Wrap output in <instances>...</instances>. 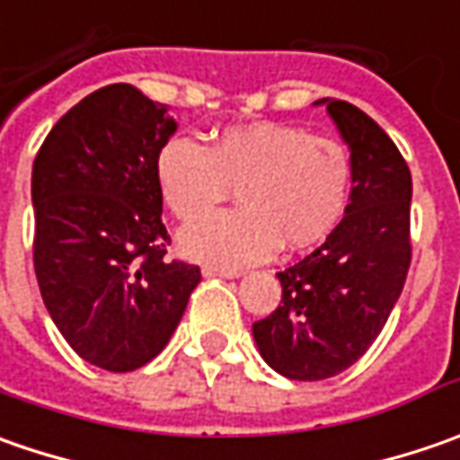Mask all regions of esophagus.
I'll return each mask as SVG.
<instances>
[{
    "label": "esophagus",
    "mask_w": 460,
    "mask_h": 460,
    "mask_svg": "<svg viewBox=\"0 0 460 460\" xmlns=\"http://www.w3.org/2000/svg\"><path fill=\"white\" fill-rule=\"evenodd\" d=\"M204 276H222V279H238V269H222V266H204Z\"/></svg>",
    "instance_id": "esophagus-1"
}]
</instances>
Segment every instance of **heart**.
Instances as JSON below:
<instances>
[{"mask_svg": "<svg viewBox=\"0 0 460 460\" xmlns=\"http://www.w3.org/2000/svg\"><path fill=\"white\" fill-rule=\"evenodd\" d=\"M155 181L181 222L211 211L235 185L239 209L203 217L179 243L197 261L245 266L281 243L302 251L335 230L350 191V155L335 137L263 119L222 130L207 148L171 137L155 158Z\"/></svg>", "mask_w": 460, "mask_h": 460, "instance_id": "1", "label": "heart"}]
</instances>
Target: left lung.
<instances>
[{
	"label": "left lung",
	"instance_id": "8db88e82",
	"mask_svg": "<svg viewBox=\"0 0 460 460\" xmlns=\"http://www.w3.org/2000/svg\"><path fill=\"white\" fill-rule=\"evenodd\" d=\"M350 151L345 217L307 258L279 271L281 305L253 323L263 361L294 381L338 376L376 341L412 261V176L392 137L358 107L320 99Z\"/></svg>",
	"mask_w": 460,
	"mask_h": 460
}]
</instances>
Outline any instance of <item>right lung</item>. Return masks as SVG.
I'll list each match as a JSON object with an SVG mask.
<instances>
[{
	"instance_id": "right-lung-1",
	"label": "right lung",
	"mask_w": 460,
	"mask_h": 460,
	"mask_svg": "<svg viewBox=\"0 0 460 460\" xmlns=\"http://www.w3.org/2000/svg\"><path fill=\"white\" fill-rule=\"evenodd\" d=\"M173 133L166 104L110 84L53 125L32 164L45 309L66 343L104 371L153 361L202 281L199 266L166 258L155 158Z\"/></svg>"
}]
</instances>
